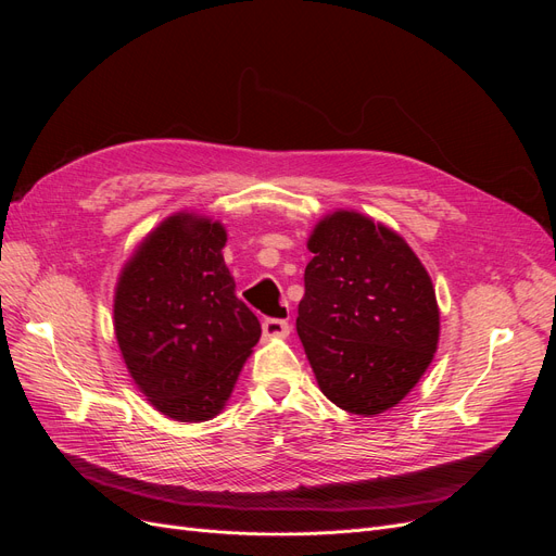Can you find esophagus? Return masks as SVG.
<instances>
[{
  "instance_id": "obj_1",
  "label": "esophagus",
  "mask_w": 556,
  "mask_h": 556,
  "mask_svg": "<svg viewBox=\"0 0 556 556\" xmlns=\"http://www.w3.org/2000/svg\"><path fill=\"white\" fill-rule=\"evenodd\" d=\"M262 331L266 339H285L290 333V325L285 319H276V317H266L262 323Z\"/></svg>"
}]
</instances>
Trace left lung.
<instances>
[{
  "mask_svg": "<svg viewBox=\"0 0 556 556\" xmlns=\"http://www.w3.org/2000/svg\"><path fill=\"white\" fill-rule=\"evenodd\" d=\"M296 333L319 390L355 415L394 408L439 348L441 313L425 264L390 227L333 211L308 237Z\"/></svg>",
  "mask_w": 556,
  "mask_h": 556,
  "instance_id": "1",
  "label": "left lung"
}]
</instances>
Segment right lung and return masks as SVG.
<instances>
[{
  "mask_svg": "<svg viewBox=\"0 0 556 556\" xmlns=\"http://www.w3.org/2000/svg\"><path fill=\"white\" fill-rule=\"evenodd\" d=\"M220 220L180 211L131 252L115 285L113 329L141 394L176 422L225 408L262 327L237 296Z\"/></svg>",
  "mask_w": 556,
  "mask_h": 556,
  "instance_id": "add662e5",
  "label": "right lung"
}]
</instances>
